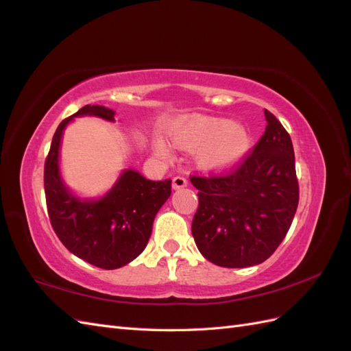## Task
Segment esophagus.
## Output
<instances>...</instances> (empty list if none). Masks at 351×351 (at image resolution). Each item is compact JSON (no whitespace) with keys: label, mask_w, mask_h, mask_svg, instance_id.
<instances>
[{"label":"esophagus","mask_w":351,"mask_h":351,"mask_svg":"<svg viewBox=\"0 0 351 351\" xmlns=\"http://www.w3.org/2000/svg\"><path fill=\"white\" fill-rule=\"evenodd\" d=\"M187 186V180L182 176H177L173 178V189L178 190V189H183Z\"/></svg>","instance_id":"34e87169"}]
</instances>
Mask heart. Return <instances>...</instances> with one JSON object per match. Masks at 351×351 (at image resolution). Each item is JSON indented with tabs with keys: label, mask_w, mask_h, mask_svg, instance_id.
Instances as JSON below:
<instances>
[{
	"label": "heart",
	"mask_w": 351,
	"mask_h": 351,
	"mask_svg": "<svg viewBox=\"0 0 351 351\" xmlns=\"http://www.w3.org/2000/svg\"><path fill=\"white\" fill-rule=\"evenodd\" d=\"M167 139L176 149L193 152L200 171L221 173L234 167L250 149L252 137L240 121L204 114L177 117L167 127ZM154 152L162 159L171 158V149L162 139H155Z\"/></svg>",
	"instance_id": "heart-1"
}]
</instances>
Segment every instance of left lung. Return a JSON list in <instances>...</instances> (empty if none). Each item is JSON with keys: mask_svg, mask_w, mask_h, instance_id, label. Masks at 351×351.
<instances>
[{"mask_svg": "<svg viewBox=\"0 0 351 351\" xmlns=\"http://www.w3.org/2000/svg\"><path fill=\"white\" fill-rule=\"evenodd\" d=\"M267 129L227 176L190 177L199 190L192 234L202 256L224 268L267 261L290 230L299 205L290 134L265 110Z\"/></svg>", "mask_w": 351, "mask_h": 351, "instance_id": "8db88e82", "label": "left lung"}]
</instances>
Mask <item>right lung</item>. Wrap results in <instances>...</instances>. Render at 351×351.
Listing matches in <instances>:
<instances>
[{
  "label": "right lung",
  "instance_id": "add662e5",
  "mask_svg": "<svg viewBox=\"0 0 351 351\" xmlns=\"http://www.w3.org/2000/svg\"><path fill=\"white\" fill-rule=\"evenodd\" d=\"M84 115L115 121V111L102 105H86L61 121L45 161L48 214L56 234L73 254L98 268L117 269L145 250L155 215L171 195V180L152 182L129 168L99 197L74 195L61 176L60 147L66 127Z\"/></svg>",
  "mask_w": 351,
  "mask_h": 351
}]
</instances>
